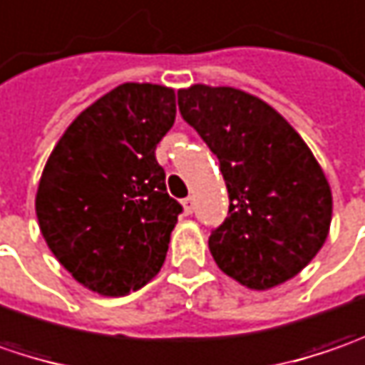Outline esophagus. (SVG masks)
Instances as JSON below:
<instances>
[{"label":"esophagus","mask_w":365,"mask_h":365,"mask_svg":"<svg viewBox=\"0 0 365 365\" xmlns=\"http://www.w3.org/2000/svg\"><path fill=\"white\" fill-rule=\"evenodd\" d=\"M182 204H183V212L185 214L194 212V198H192V196H187V198L183 200Z\"/></svg>","instance_id":"esophagus-1"}]
</instances>
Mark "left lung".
I'll return each mask as SVG.
<instances>
[{
  "label": "left lung",
  "mask_w": 365,
  "mask_h": 365,
  "mask_svg": "<svg viewBox=\"0 0 365 365\" xmlns=\"http://www.w3.org/2000/svg\"><path fill=\"white\" fill-rule=\"evenodd\" d=\"M182 118L218 157L229 214L210 232L216 265L253 290L307 267L325 243L333 198L307 143L272 106L235 88L178 91Z\"/></svg>",
  "instance_id": "left-lung-1"
}]
</instances>
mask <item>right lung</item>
I'll return each instance as SVG.
<instances>
[{"label":"right lung","mask_w":365,"mask_h":365,"mask_svg":"<svg viewBox=\"0 0 365 365\" xmlns=\"http://www.w3.org/2000/svg\"><path fill=\"white\" fill-rule=\"evenodd\" d=\"M175 122V91L122 83L86 108L51 153L36 192L40 232L79 284L126 296L159 274L182 204L155 149Z\"/></svg>","instance_id":"obj_1"}]
</instances>
